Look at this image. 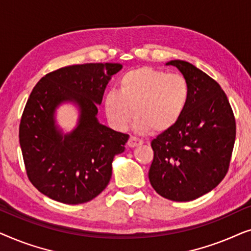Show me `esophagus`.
Listing matches in <instances>:
<instances>
[{
  "label": "esophagus",
  "mask_w": 251,
  "mask_h": 251,
  "mask_svg": "<svg viewBox=\"0 0 251 251\" xmlns=\"http://www.w3.org/2000/svg\"><path fill=\"white\" fill-rule=\"evenodd\" d=\"M144 142L142 139H139V138H137V137H133V136H131L129 138V140H128V146L129 147H137V146H139V145H142Z\"/></svg>",
  "instance_id": "esophagus-1"
}]
</instances>
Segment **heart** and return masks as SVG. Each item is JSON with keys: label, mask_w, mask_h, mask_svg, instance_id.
<instances>
[{"label": "heart", "mask_w": 251, "mask_h": 251, "mask_svg": "<svg viewBox=\"0 0 251 251\" xmlns=\"http://www.w3.org/2000/svg\"><path fill=\"white\" fill-rule=\"evenodd\" d=\"M190 97V84L181 74L139 67L120 78L119 92L106 94L104 108L116 129H126L133 112L139 132H163L179 122Z\"/></svg>", "instance_id": "obj_1"}]
</instances>
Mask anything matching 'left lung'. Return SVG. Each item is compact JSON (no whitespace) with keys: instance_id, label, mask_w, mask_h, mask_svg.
<instances>
[{"instance_id":"left-lung-1","label":"left lung","mask_w":251,"mask_h":251,"mask_svg":"<svg viewBox=\"0 0 251 251\" xmlns=\"http://www.w3.org/2000/svg\"><path fill=\"white\" fill-rule=\"evenodd\" d=\"M191 89L179 122L152 140L149 178L171 201H191L217 186L228 171L235 142V118L217 82L187 61L171 60Z\"/></svg>"}]
</instances>
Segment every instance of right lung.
<instances>
[{
	"mask_svg": "<svg viewBox=\"0 0 251 251\" xmlns=\"http://www.w3.org/2000/svg\"><path fill=\"white\" fill-rule=\"evenodd\" d=\"M121 64L72 65L48 73L37 82L24 108L19 143L27 177L41 193L66 204H80L105 190L112 162L125 152L129 135L98 122L97 105ZM64 101L80 107V121L68 135L54 123Z\"/></svg>",
	"mask_w": 251,
	"mask_h": 251,
	"instance_id": "1",
	"label": "right lung"
}]
</instances>
